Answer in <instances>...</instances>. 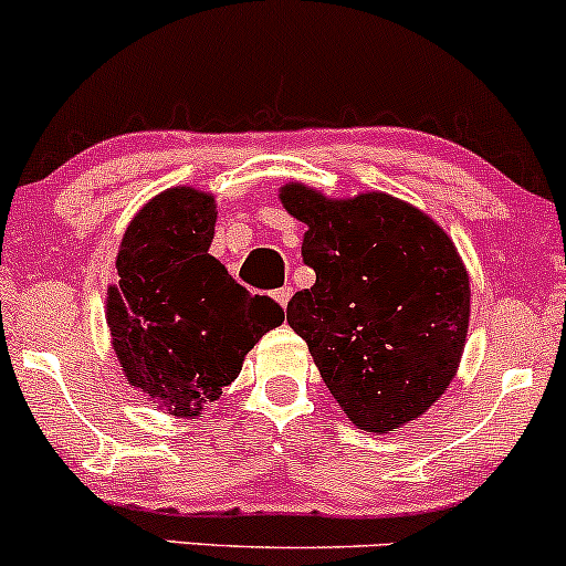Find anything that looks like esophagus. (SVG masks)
Instances as JSON below:
<instances>
[{
  "instance_id": "esophagus-1",
  "label": "esophagus",
  "mask_w": 566,
  "mask_h": 566,
  "mask_svg": "<svg viewBox=\"0 0 566 566\" xmlns=\"http://www.w3.org/2000/svg\"><path fill=\"white\" fill-rule=\"evenodd\" d=\"M272 296H275V302L281 304V307L285 310V307H289L291 296H294V289H291V285H283V289H277L275 294H272Z\"/></svg>"
}]
</instances>
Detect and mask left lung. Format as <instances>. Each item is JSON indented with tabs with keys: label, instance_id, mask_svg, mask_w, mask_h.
Returning a JSON list of instances; mask_svg holds the SVG:
<instances>
[{
	"label": "left lung",
	"instance_id": "obj_1",
	"mask_svg": "<svg viewBox=\"0 0 566 566\" xmlns=\"http://www.w3.org/2000/svg\"><path fill=\"white\" fill-rule=\"evenodd\" d=\"M310 227L313 289L285 317L345 415L368 433L401 428L438 401L465 347L471 289L452 240L390 195L326 200L302 184L281 195Z\"/></svg>",
	"mask_w": 566,
	"mask_h": 566
}]
</instances>
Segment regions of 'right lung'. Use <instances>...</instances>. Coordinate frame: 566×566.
<instances>
[{"instance_id":"right-lung-1","label":"right lung","mask_w":566,"mask_h":566,"mask_svg":"<svg viewBox=\"0 0 566 566\" xmlns=\"http://www.w3.org/2000/svg\"><path fill=\"white\" fill-rule=\"evenodd\" d=\"M216 208L168 189L130 221L106 321L130 385L176 417H198L240 374L245 353L283 323V307L234 283L208 253Z\"/></svg>"}]
</instances>
